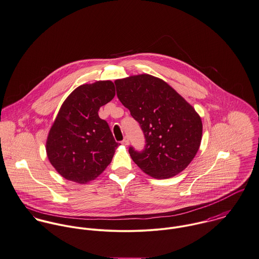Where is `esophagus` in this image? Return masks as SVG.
Instances as JSON below:
<instances>
[{"label":"esophagus","instance_id":"esophagus-1","mask_svg":"<svg viewBox=\"0 0 259 259\" xmlns=\"http://www.w3.org/2000/svg\"><path fill=\"white\" fill-rule=\"evenodd\" d=\"M121 144L124 145V146H128V145H129V141H128V139L125 137V138L123 139V141L121 142Z\"/></svg>","mask_w":259,"mask_h":259}]
</instances>
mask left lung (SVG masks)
Returning a JSON list of instances; mask_svg holds the SVG:
<instances>
[{
  "mask_svg": "<svg viewBox=\"0 0 259 259\" xmlns=\"http://www.w3.org/2000/svg\"><path fill=\"white\" fill-rule=\"evenodd\" d=\"M117 97L140 124L143 151L129 148L135 164L155 179L184 171L201 145L202 123L195 108L164 80L150 74L115 80Z\"/></svg>",
  "mask_w": 259,
  "mask_h": 259,
  "instance_id": "1",
  "label": "left lung"
}]
</instances>
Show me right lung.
Here are the masks:
<instances>
[{
  "mask_svg": "<svg viewBox=\"0 0 259 259\" xmlns=\"http://www.w3.org/2000/svg\"><path fill=\"white\" fill-rule=\"evenodd\" d=\"M115 96L112 81L75 88L62 103L50 130L47 155L60 176L87 184L111 163L119 144L98 110Z\"/></svg>",
  "mask_w": 259,
  "mask_h": 259,
  "instance_id": "1",
  "label": "right lung"
}]
</instances>
